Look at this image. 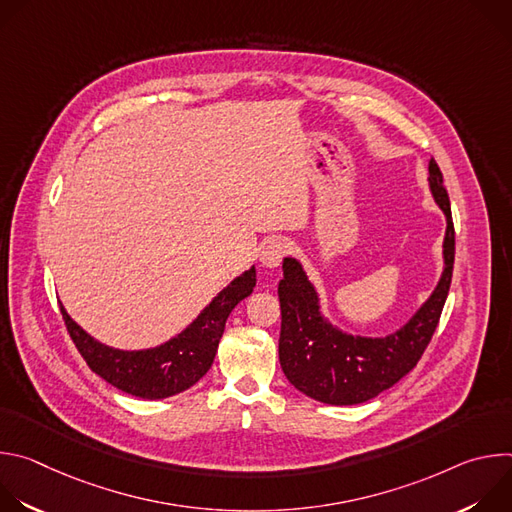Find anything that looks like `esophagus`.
I'll list each match as a JSON object with an SVG mask.
<instances>
[{
  "mask_svg": "<svg viewBox=\"0 0 512 512\" xmlns=\"http://www.w3.org/2000/svg\"><path fill=\"white\" fill-rule=\"evenodd\" d=\"M287 255V245L283 241H269L261 251V263L265 267H277Z\"/></svg>",
  "mask_w": 512,
  "mask_h": 512,
  "instance_id": "34e87169",
  "label": "esophagus"
}]
</instances>
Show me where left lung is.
Returning a JSON list of instances; mask_svg holds the SVG:
<instances>
[{"label": "left lung", "mask_w": 512, "mask_h": 512, "mask_svg": "<svg viewBox=\"0 0 512 512\" xmlns=\"http://www.w3.org/2000/svg\"><path fill=\"white\" fill-rule=\"evenodd\" d=\"M429 190L446 214L444 271L427 302L397 332L385 338L352 336L320 312V298L302 263L283 259L277 294L281 306L279 362L287 381L304 395L328 405L364 403L401 381L419 362L440 322L454 271L456 237L444 176L429 160Z\"/></svg>", "instance_id": "left-lung-1"}]
</instances>
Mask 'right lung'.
I'll return each instance as SVG.
<instances>
[{
  "label": "right lung",
  "instance_id": "obj_1",
  "mask_svg": "<svg viewBox=\"0 0 512 512\" xmlns=\"http://www.w3.org/2000/svg\"><path fill=\"white\" fill-rule=\"evenodd\" d=\"M255 267L233 279L176 338L148 350H119L101 344L60 306L66 330L89 369L119 391L141 399H166L196 385L212 360L233 308L251 296Z\"/></svg>",
  "mask_w": 512,
  "mask_h": 512
}]
</instances>
